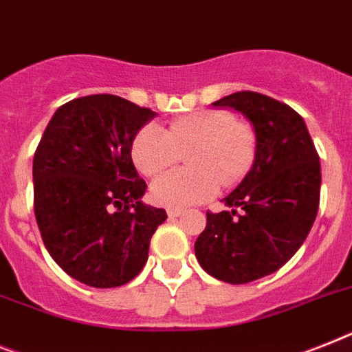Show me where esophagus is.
<instances>
[{
	"mask_svg": "<svg viewBox=\"0 0 352 352\" xmlns=\"http://www.w3.org/2000/svg\"><path fill=\"white\" fill-rule=\"evenodd\" d=\"M182 214V209H168V217L170 218H177Z\"/></svg>",
	"mask_w": 352,
	"mask_h": 352,
	"instance_id": "esophagus-1",
	"label": "esophagus"
}]
</instances>
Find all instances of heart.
Masks as SVG:
<instances>
[{
  "mask_svg": "<svg viewBox=\"0 0 352 352\" xmlns=\"http://www.w3.org/2000/svg\"><path fill=\"white\" fill-rule=\"evenodd\" d=\"M191 170L170 171L152 184V200L166 208H188L211 199L223 184L247 175L256 153L249 125L236 121L229 111H202L177 118L164 131L155 123L144 125L132 141L135 168L155 177L175 166L182 152Z\"/></svg>",
  "mask_w": 352,
  "mask_h": 352,
  "instance_id": "b5f03b06",
  "label": "heart"
}]
</instances>
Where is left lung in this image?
Segmentation results:
<instances>
[{"label": "left lung", "mask_w": 352, "mask_h": 352, "mask_svg": "<svg viewBox=\"0 0 352 352\" xmlns=\"http://www.w3.org/2000/svg\"><path fill=\"white\" fill-rule=\"evenodd\" d=\"M212 105L249 118L256 157L223 199L231 211H208L195 256L209 276L243 285L279 270L304 243L320 202V161L306 123L290 105L254 91H238Z\"/></svg>", "instance_id": "8db88e82"}]
</instances>
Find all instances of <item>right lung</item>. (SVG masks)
Returning <instances> with one entry per match:
<instances>
[{
    "label": "right lung",
    "instance_id": "obj_1",
    "mask_svg": "<svg viewBox=\"0 0 352 352\" xmlns=\"http://www.w3.org/2000/svg\"><path fill=\"white\" fill-rule=\"evenodd\" d=\"M155 112L114 94L64 103L34 155V211L58 267L93 288L132 281L168 214L144 206L132 141Z\"/></svg>",
    "mask_w": 352,
    "mask_h": 352
}]
</instances>
